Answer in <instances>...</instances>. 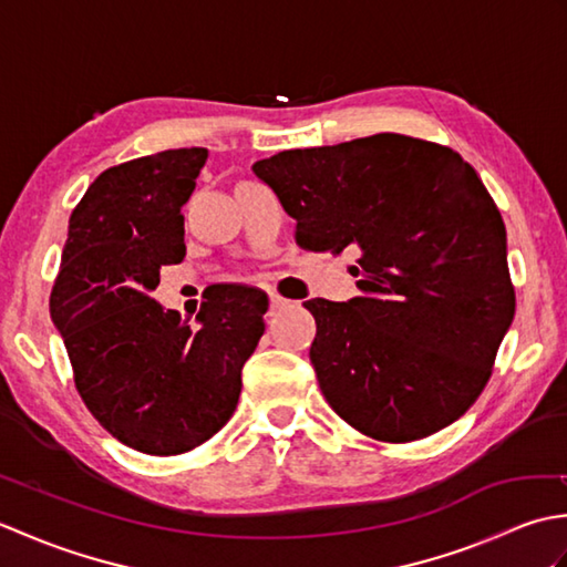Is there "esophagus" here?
Segmentation results:
<instances>
[{
	"mask_svg": "<svg viewBox=\"0 0 567 567\" xmlns=\"http://www.w3.org/2000/svg\"><path fill=\"white\" fill-rule=\"evenodd\" d=\"M285 307H290V302H287L285 297H280V295H270V315H277V311H282Z\"/></svg>",
	"mask_w": 567,
	"mask_h": 567,
	"instance_id": "34e87169",
	"label": "esophagus"
}]
</instances>
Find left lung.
<instances>
[{
    "mask_svg": "<svg viewBox=\"0 0 567 567\" xmlns=\"http://www.w3.org/2000/svg\"><path fill=\"white\" fill-rule=\"evenodd\" d=\"M307 250L353 248L360 297L309 299V348L331 409L406 443L461 419L514 319L507 231L473 165L449 146L375 134L252 165Z\"/></svg>",
    "mask_w": 567,
    "mask_h": 567,
    "instance_id": "left-lung-1",
    "label": "left lung"
}]
</instances>
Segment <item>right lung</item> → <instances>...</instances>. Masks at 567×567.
I'll list each match as a JSON object with an SVG mask.
<instances>
[{"label":"right lung","mask_w":567,"mask_h":567,"mask_svg":"<svg viewBox=\"0 0 567 567\" xmlns=\"http://www.w3.org/2000/svg\"><path fill=\"white\" fill-rule=\"evenodd\" d=\"M207 155L175 148L104 171L70 214L51 292L82 402L148 455L197 449L231 419L265 331L256 287H207L197 327L151 297L163 265L185 258L183 207Z\"/></svg>","instance_id":"right-lung-1"}]
</instances>
